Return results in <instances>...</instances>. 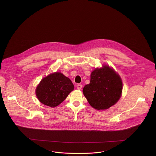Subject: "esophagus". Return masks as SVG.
I'll return each mask as SVG.
<instances>
[{
	"label": "esophagus",
	"mask_w": 156,
	"mask_h": 156,
	"mask_svg": "<svg viewBox=\"0 0 156 156\" xmlns=\"http://www.w3.org/2000/svg\"><path fill=\"white\" fill-rule=\"evenodd\" d=\"M82 85L79 84V85H77V89L80 90V89H82Z\"/></svg>",
	"instance_id": "1"
}]
</instances>
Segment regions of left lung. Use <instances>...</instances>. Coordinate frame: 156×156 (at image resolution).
<instances>
[{
    "label": "left lung",
    "mask_w": 156,
    "mask_h": 156,
    "mask_svg": "<svg viewBox=\"0 0 156 156\" xmlns=\"http://www.w3.org/2000/svg\"><path fill=\"white\" fill-rule=\"evenodd\" d=\"M122 90V82L119 75L111 67L105 65L91 73L90 83L84 87L83 93L93 108L106 110L117 103Z\"/></svg>",
    "instance_id": "1"
}]
</instances>
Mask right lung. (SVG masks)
Instances as JSON below:
<instances>
[{
	"instance_id": "add662e5",
	"label": "right lung",
	"mask_w": 156,
	"mask_h": 156,
	"mask_svg": "<svg viewBox=\"0 0 156 156\" xmlns=\"http://www.w3.org/2000/svg\"><path fill=\"white\" fill-rule=\"evenodd\" d=\"M74 89L71 80L62 73L55 72L43 78L35 93L38 100L51 108L60 105Z\"/></svg>"
}]
</instances>
